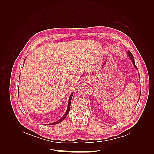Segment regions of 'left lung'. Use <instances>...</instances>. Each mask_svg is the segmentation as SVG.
I'll use <instances>...</instances> for the list:
<instances>
[{
  "mask_svg": "<svg viewBox=\"0 0 154 154\" xmlns=\"http://www.w3.org/2000/svg\"><path fill=\"white\" fill-rule=\"evenodd\" d=\"M127 55H128V57H129V58L132 60V63H133V65H134V67L136 68V69H137V67L136 66V64H135V62H134V57H133L132 54L131 53H130V51H128V52H127ZM139 78H140V75H139ZM140 96H141V91H140V94H139V97L138 101H139V99H140ZM138 101H137V102H138Z\"/></svg>",
  "mask_w": 154,
  "mask_h": 154,
  "instance_id": "obj_1",
  "label": "left lung"
}]
</instances>
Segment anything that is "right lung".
<instances>
[{
    "mask_svg": "<svg viewBox=\"0 0 154 154\" xmlns=\"http://www.w3.org/2000/svg\"><path fill=\"white\" fill-rule=\"evenodd\" d=\"M72 95H73V92L72 93H71V94L70 95V96H69V101H68V105H67V110H66V113L64 114V115L62 116V117L60 118L59 120H58V121H57V122H54V123H50V124H49V125H57V124H58V123H61L62 121L66 118V116L68 115V114H69V110H70V106H71V100H72Z\"/></svg>",
    "mask_w": 154,
    "mask_h": 154,
    "instance_id": "1",
    "label": "right lung"
}]
</instances>
